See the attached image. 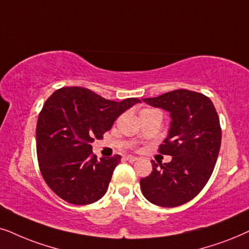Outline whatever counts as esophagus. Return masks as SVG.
<instances>
[{
    "instance_id": "obj_1",
    "label": "esophagus",
    "mask_w": 249,
    "mask_h": 249,
    "mask_svg": "<svg viewBox=\"0 0 249 249\" xmlns=\"http://www.w3.org/2000/svg\"><path fill=\"white\" fill-rule=\"evenodd\" d=\"M125 159H126L127 161H130V163H134V161L138 160V157H134V156H126Z\"/></svg>"
}]
</instances>
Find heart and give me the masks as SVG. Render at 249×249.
<instances>
[{
	"label": "heart",
	"instance_id": "obj_1",
	"mask_svg": "<svg viewBox=\"0 0 249 249\" xmlns=\"http://www.w3.org/2000/svg\"><path fill=\"white\" fill-rule=\"evenodd\" d=\"M154 111H159V110H156V109H150V108H145L141 111V114H143V112H154ZM159 112H160V111H159Z\"/></svg>",
	"mask_w": 249,
	"mask_h": 249
}]
</instances>
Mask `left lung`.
I'll use <instances>...</instances> for the list:
<instances>
[{"instance_id":"1","label":"left lung","mask_w":249,"mask_h":249,"mask_svg":"<svg viewBox=\"0 0 249 249\" xmlns=\"http://www.w3.org/2000/svg\"><path fill=\"white\" fill-rule=\"evenodd\" d=\"M142 101L168 111L172 118L158 149L172 160L159 167L151 160L150 175L140 180L142 194L157 206H180L196 197L213 173L222 138L217 112L210 98L184 89Z\"/></svg>"}]
</instances>
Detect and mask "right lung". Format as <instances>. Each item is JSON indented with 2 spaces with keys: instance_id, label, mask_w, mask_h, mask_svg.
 <instances>
[{
  "instance_id": "1",
  "label": "right lung",
  "mask_w": 249,
  "mask_h": 249,
  "mask_svg": "<svg viewBox=\"0 0 249 249\" xmlns=\"http://www.w3.org/2000/svg\"><path fill=\"white\" fill-rule=\"evenodd\" d=\"M141 102L107 100L89 89L61 88L38 115L36 151L42 177L67 203L88 205L104 197L121 156L97 159L91 143L102 139L125 110Z\"/></svg>"
}]
</instances>
